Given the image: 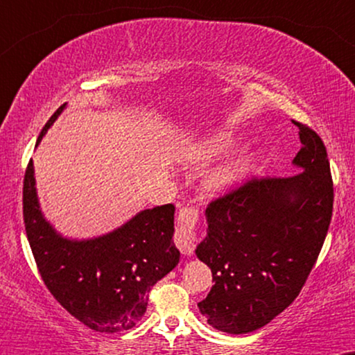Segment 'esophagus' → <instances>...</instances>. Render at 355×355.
Returning <instances> with one entry per match:
<instances>
[{
	"label": "esophagus",
	"mask_w": 355,
	"mask_h": 355,
	"mask_svg": "<svg viewBox=\"0 0 355 355\" xmlns=\"http://www.w3.org/2000/svg\"><path fill=\"white\" fill-rule=\"evenodd\" d=\"M199 223V211L194 207H182L178 216V229L174 243L184 256H191L196 249V227Z\"/></svg>",
	"instance_id": "esophagus-1"
}]
</instances>
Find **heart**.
I'll return each mask as SVG.
<instances>
[{
	"mask_svg": "<svg viewBox=\"0 0 355 355\" xmlns=\"http://www.w3.org/2000/svg\"><path fill=\"white\" fill-rule=\"evenodd\" d=\"M239 143L241 137L231 129H216L186 144L181 151V159L191 168H202L234 151ZM254 161H256V156L251 151L236 153L231 159L212 171L207 178V186L211 189H224L234 184L249 173Z\"/></svg>",
	"mask_w": 355,
	"mask_h": 355,
	"instance_id": "1",
	"label": "heart"
}]
</instances>
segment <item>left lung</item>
Returning a JSON list of instances; mask_svg holds the SVG:
<instances>
[{
	"label": "left lung",
	"mask_w": 355,
	"mask_h": 355,
	"mask_svg": "<svg viewBox=\"0 0 355 355\" xmlns=\"http://www.w3.org/2000/svg\"><path fill=\"white\" fill-rule=\"evenodd\" d=\"M289 178L251 179L206 209L207 236L196 248L212 270L211 293L198 304L207 324L248 334L289 307L314 268L334 204L322 139L306 124Z\"/></svg>",
	"instance_id": "obj_1"
}]
</instances>
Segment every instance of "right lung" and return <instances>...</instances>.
<instances>
[{
	"mask_svg": "<svg viewBox=\"0 0 355 355\" xmlns=\"http://www.w3.org/2000/svg\"><path fill=\"white\" fill-rule=\"evenodd\" d=\"M64 107L66 103L49 118L36 146ZM174 211L173 204L156 206L104 236L68 239L41 212L33 159L24 174V227L41 279L73 318L98 332L135 327L148 307L151 287L178 266Z\"/></svg>",
	"mask_w": 355,
	"mask_h": 355,
	"instance_id": "right-lung-1",
	"label": "right lung"
}]
</instances>
